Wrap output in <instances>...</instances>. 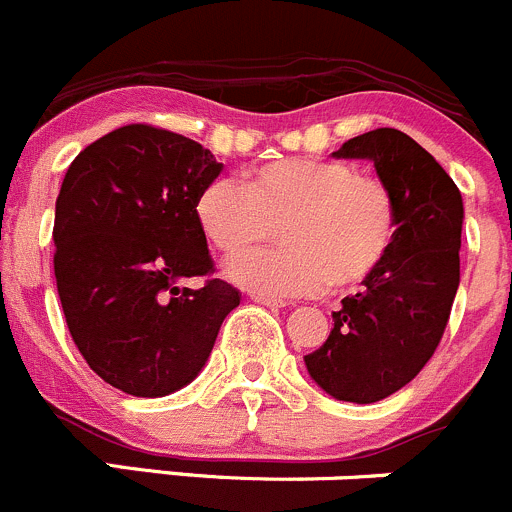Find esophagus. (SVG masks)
<instances>
[{"instance_id":"1","label":"esophagus","mask_w":512,"mask_h":512,"mask_svg":"<svg viewBox=\"0 0 512 512\" xmlns=\"http://www.w3.org/2000/svg\"><path fill=\"white\" fill-rule=\"evenodd\" d=\"M251 299L256 301V304H261V306H269V309H284V306H286V301H284V299H276V296L253 294Z\"/></svg>"}]
</instances>
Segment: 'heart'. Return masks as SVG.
<instances>
[{"instance_id": "heart-1", "label": "heart", "mask_w": 512, "mask_h": 512, "mask_svg": "<svg viewBox=\"0 0 512 512\" xmlns=\"http://www.w3.org/2000/svg\"><path fill=\"white\" fill-rule=\"evenodd\" d=\"M196 223L223 256L265 240L280 226L284 249L236 257L233 284L264 296L352 291L384 266L397 241V201L382 180L352 163L324 158L271 160L241 186L211 180L196 198Z\"/></svg>"}]
</instances>
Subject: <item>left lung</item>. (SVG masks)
I'll return each instance as SVG.
<instances>
[{"label":"left lung","instance_id":"1","mask_svg":"<svg viewBox=\"0 0 512 512\" xmlns=\"http://www.w3.org/2000/svg\"><path fill=\"white\" fill-rule=\"evenodd\" d=\"M332 155L372 160L397 201V241L364 289L332 311V334L304 362L326 394L372 405L410 384L445 334L465 211L445 168L402 130H369Z\"/></svg>","mask_w":512,"mask_h":512}]
</instances>
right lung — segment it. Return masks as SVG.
Listing matches in <instances>:
<instances>
[{"mask_svg":"<svg viewBox=\"0 0 512 512\" xmlns=\"http://www.w3.org/2000/svg\"><path fill=\"white\" fill-rule=\"evenodd\" d=\"M223 163L186 135L125 125L87 145L55 206V279L67 329L97 377L165 397L198 377L241 294L213 274L196 198Z\"/></svg>","mask_w":512,"mask_h":512,"instance_id":"right-lung-1","label":"right lung"}]
</instances>
